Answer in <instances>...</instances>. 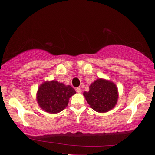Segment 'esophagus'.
<instances>
[{
	"label": "esophagus",
	"instance_id": "obj_1",
	"mask_svg": "<svg viewBox=\"0 0 155 155\" xmlns=\"http://www.w3.org/2000/svg\"><path fill=\"white\" fill-rule=\"evenodd\" d=\"M75 90H76V92H77L78 93H81V92H82V90H81V89H80V87H78V88H76V89H75Z\"/></svg>",
	"mask_w": 155,
	"mask_h": 155
}]
</instances>
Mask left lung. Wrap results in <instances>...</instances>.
<instances>
[{"instance_id":"left-lung-1","label":"left lung","mask_w":155,"mask_h":155,"mask_svg":"<svg viewBox=\"0 0 155 155\" xmlns=\"http://www.w3.org/2000/svg\"><path fill=\"white\" fill-rule=\"evenodd\" d=\"M83 95L90 107L99 113L111 110L117 103L118 94L116 84L109 80L99 78L90 86Z\"/></svg>"}]
</instances>
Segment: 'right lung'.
<instances>
[{
  "instance_id": "add662e5",
  "label": "right lung",
  "mask_w": 155,
  "mask_h": 155,
  "mask_svg": "<svg viewBox=\"0 0 155 155\" xmlns=\"http://www.w3.org/2000/svg\"><path fill=\"white\" fill-rule=\"evenodd\" d=\"M76 93L70 85L52 80L42 83L38 89L37 100L44 111L50 114H57L65 109L69 99Z\"/></svg>"
}]
</instances>
